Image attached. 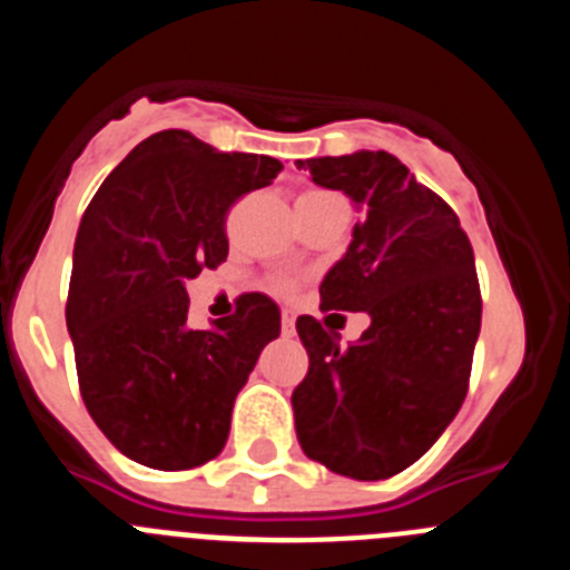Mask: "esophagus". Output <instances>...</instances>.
Here are the masks:
<instances>
[{"instance_id":"1","label":"esophagus","mask_w":570,"mask_h":570,"mask_svg":"<svg viewBox=\"0 0 570 570\" xmlns=\"http://www.w3.org/2000/svg\"><path fill=\"white\" fill-rule=\"evenodd\" d=\"M282 334L285 336H294L296 334V314L294 311H282Z\"/></svg>"}]
</instances>
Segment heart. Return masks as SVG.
<instances>
[{
  "label": "heart",
  "instance_id": "obj_1",
  "mask_svg": "<svg viewBox=\"0 0 570 570\" xmlns=\"http://www.w3.org/2000/svg\"><path fill=\"white\" fill-rule=\"evenodd\" d=\"M322 196H336V194H328V190H305V194H299V199H322ZM299 199H296V203H299ZM274 288L291 291V282H285V279L274 282Z\"/></svg>",
  "mask_w": 570,
  "mask_h": 570
}]
</instances>
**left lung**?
<instances>
[{"mask_svg":"<svg viewBox=\"0 0 570 570\" xmlns=\"http://www.w3.org/2000/svg\"><path fill=\"white\" fill-rule=\"evenodd\" d=\"M362 208L345 256L320 285L322 311H365L342 347L314 316L296 320L308 376L291 405L311 460L351 480H387L442 436L468 394L482 296L451 205L385 150L296 163Z\"/></svg>","mask_w":570,"mask_h":570,"instance_id":"1","label":"left lung"}]
</instances>
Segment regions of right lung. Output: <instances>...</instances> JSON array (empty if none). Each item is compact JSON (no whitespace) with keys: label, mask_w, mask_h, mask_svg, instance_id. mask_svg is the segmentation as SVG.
I'll list each match as a JSON object with an SVG mask.
<instances>
[{"label":"right lung","mask_w":570,"mask_h":570,"mask_svg":"<svg viewBox=\"0 0 570 570\" xmlns=\"http://www.w3.org/2000/svg\"><path fill=\"white\" fill-rule=\"evenodd\" d=\"M279 170L274 156L223 154L188 130H159L85 210L65 308L79 391L99 431L139 465L185 471L214 460L236 394L279 336V308L265 294H242L236 314L194 331L185 291L228 256L230 205Z\"/></svg>","instance_id":"right-lung-1"}]
</instances>
